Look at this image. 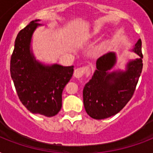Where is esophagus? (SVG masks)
<instances>
[{"instance_id":"34e87169","label":"esophagus","mask_w":153,"mask_h":153,"mask_svg":"<svg viewBox=\"0 0 153 153\" xmlns=\"http://www.w3.org/2000/svg\"><path fill=\"white\" fill-rule=\"evenodd\" d=\"M87 67H78L76 69L74 70V76L77 79H80L83 76L84 74L87 73Z\"/></svg>"}]
</instances>
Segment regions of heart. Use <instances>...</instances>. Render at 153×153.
<instances>
[{
	"mask_svg": "<svg viewBox=\"0 0 153 153\" xmlns=\"http://www.w3.org/2000/svg\"><path fill=\"white\" fill-rule=\"evenodd\" d=\"M95 33H96V32H95Z\"/></svg>",
	"mask_w": 153,
	"mask_h": 153,
	"instance_id": "heart-1",
	"label": "heart"
}]
</instances>
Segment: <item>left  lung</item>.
<instances>
[{
  "label": "left lung",
  "mask_w": 153,
  "mask_h": 153,
  "mask_svg": "<svg viewBox=\"0 0 153 153\" xmlns=\"http://www.w3.org/2000/svg\"><path fill=\"white\" fill-rule=\"evenodd\" d=\"M141 44L140 39L133 50L140 58L128 62L126 71L109 72L116 62L113 52L97 60V70L83 89L84 107L92 118L100 120L114 116L132 98L143 68Z\"/></svg>",
  "instance_id": "8db88e82"
}]
</instances>
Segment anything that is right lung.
I'll list each match as a JSON object with an SVG mask.
<instances>
[{"mask_svg":"<svg viewBox=\"0 0 153 153\" xmlns=\"http://www.w3.org/2000/svg\"><path fill=\"white\" fill-rule=\"evenodd\" d=\"M39 20H32L18 33L11 56L10 73L19 99L35 114L53 117L62 108V93L71 79L74 66H44L30 52L32 33Z\"/></svg>","mask_w":153,"mask_h":153,"instance_id":"add662e5","label":"right lung"}]
</instances>
